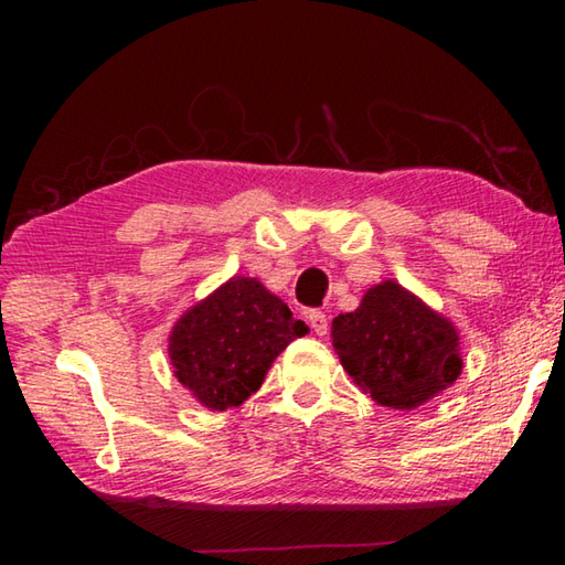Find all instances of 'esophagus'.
<instances>
[{
    "mask_svg": "<svg viewBox=\"0 0 565 565\" xmlns=\"http://www.w3.org/2000/svg\"><path fill=\"white\" fill-rule=\"evenodd\" d=\"M306 321H309V327L313 329L317 337H327V331H329L327 313L319 311V309H311V311H306Z\"/></svg>",
    "mask_w": 565,
    "mask_h": 565,
    "instance_id": "1",
    "label": "esophagus"
}]
</instances>
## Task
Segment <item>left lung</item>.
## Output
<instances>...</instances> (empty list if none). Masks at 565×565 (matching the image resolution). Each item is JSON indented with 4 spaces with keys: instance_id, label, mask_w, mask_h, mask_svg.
Wrapping results in <instances>:
<instances>
[{
    "instance_id": "8db88e82",
    "label": "left lung",
    "mask_w": 565,
    "mask_h": 565,
    "mask_svg": "<svg viewBox=\"0 0 565 565\" xmlns=\"http://www.w3.org/2000/svg\"><path fill=\"white\" fill-rule=\"evenodd\" d=\"M331 337L343 369L381 406L426 404L463 366L451 321L394 281L369 289L356 311L339 313Z\"/></svg>"
}]
</instances>
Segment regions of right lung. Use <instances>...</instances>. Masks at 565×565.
Wrapping results in <instances>:
<instances>
[{
  "label": "right lung",
  "instance_id": "right-lung-1",
  "mask_svg": "<svg viewBox=\"0 0 565 565\" xmlns=\"http://www.w3.org/2000/svg\"><path fill=\"white\" fill-rule=\"evenodd\" d=\"M303 333L309 327L281 299L256 279L234 276L177 321L169 359L196 401L226 411L259 391L274 359Z\"/></svg>",
  "mask_w": 565,
  "mask_h": 565
}]
</instances>
